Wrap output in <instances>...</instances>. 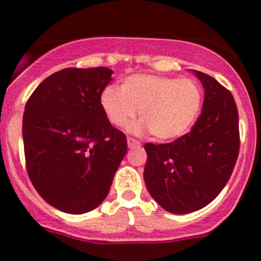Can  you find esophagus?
Here are the masks:
<instances>
[{
	"mask_svg": "<svg viewBox=\"0 0 261 261\" xmlns=\"http://www.w3.org/2000/svg\"><path fill=\"white\" fill-rule=\"evenodd\" d=\"M126 142H128L129 149H135V147L141 146V142L137 141V140H135V138H132V137L126 138Z\"/></svg>",
	"mask_w": 261,
	"mask_h": 261,
	"instance_id": "1",
	"label": "esophagus"
}]
</instances>
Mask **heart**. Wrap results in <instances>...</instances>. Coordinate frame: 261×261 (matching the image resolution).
<instances>
[{
	"label": "heart",
	"instance_id": "1",
	"mask_svg": "<svg viewBox=\"0 0 261 261\" xmlns=\"http://www.w3.org/2000/svg\"><path fill=\"white\" fill-rule=\"evenodd\" d=\"M201 100V89L195 81L154 74L129 75L120 90L107 86L100 94V107L112 125L125 126L138 111L141 121L130 130H149L159 141L186 135L199 116Z\"/></svg>",
	"mask_w": 261,
	"mask_h": 261
}]
</instances>
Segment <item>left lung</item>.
Segmentation results:
<instances>
[{"instance_id":"obj_1","label":"left lung","mask_w":261,"mask_h":261,"mask_svg":"<svg viewBox=\"0 0 261 261\" xmlns=\"http://www.w3.org/2000/svg\"><path fill=\"white\" fill-rule=\"evenodd\" d=\"M205 90L204 105L191 132L168 144L147 142L145 184L165 211L187 214L220 195L239 153L238 108L229 90L193 70Z\"/></svg>"}]
</instances>
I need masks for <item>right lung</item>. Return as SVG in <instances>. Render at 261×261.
<instances>
[{
    "label": "right lung",
    "mask_w": 261,
    "mask_h": 261,
    "mask_svg": "<svg viewBox=\"0 0 261 261\" xmlns=\"http://www.w3.org/2000/svg\"><path fill=\"white\" fill-rule=\"evenodd\" d=\"M108 68H68L45 78L23 114L27 172L39 195L70 214L93 211L107 197L126 153V138L100 107Z\"/></svg>",
    "instance_id": "right-lung-1"
}]
</instances>
